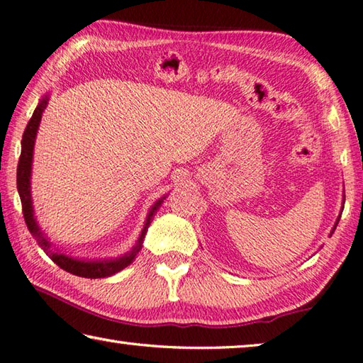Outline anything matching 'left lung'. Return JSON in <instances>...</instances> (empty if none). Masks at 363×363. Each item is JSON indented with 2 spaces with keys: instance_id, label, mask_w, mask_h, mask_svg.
I'll list each match as a JSON object with an SVG mask.
<instances>
[{
  "instance_id": "8db88e82",
  "label": "left lung",
  "mask_w": 363,
  "mask_h": 363,
  "mask_svg": "<svg viewBox=\"0 0 363 363\" xmlns=\"http://www.w3.org/2000/svg\"><path fill=\"white\" fill-rule=\"evenodd\" d=\"M343 203H345V201H343ZM341 211H343V207H341ZM340 218H341V215L338 216V220H337V223H335V225H333V229H332V232H330V235L333 234V230H335V229H337V225H338V221H340Z\"/></svg>"
}]
</instances>
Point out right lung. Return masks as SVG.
Wrapping results in <instances>:
<instances>
[{
	"label": "right lung",
	"instance_id": "1",
	"mask_svg": "<svg viewBox=\"0 0 363 363\" xmlns=\"http://www.w3.org/2000/svg\"><path fill=\"white\" fill-rule=\"evenodd\" d=\"M49 98H50V93H47L40 98L36 111L33 112V117L25 128V133L22 138V153H20V160L17 166V189H18L20 201H22L25 223L28 225V230L31 232V235L36 238L38 245L45 251V255L63 270L82 278L112 277L115 273H118L120 270H123L125 267L131 264L135 259V256H138V252L142 250L143 238H145L148 225L153 221L155 213L158 211V208L161 207V203L164 202V199H166L167 194L162 196L161 199H158L152 205V208L148 210L147 220H145V224H143V229L140 232L138 242H135L131 251L125 252L123 256L113 257V259H82V257H74L71 255H66L65 251H60L58 246H55L49 240V237L40 230L39 224L36 221V216H34L33 197H31V169H33L34 142H36V135H38L40 118H43V112L45 111L47 104H49Z\"/></svg>",
	"mask_w": 363,
	"mask_h": 363
}]
</instances>
